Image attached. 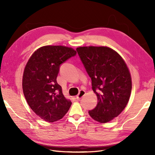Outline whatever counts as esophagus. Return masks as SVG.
<instances>
[{
  "label": "esophagus",
  "instance_id": "esophagus-1",
  "mask_svg": "<svg viewBox=\"0 0 155 155\" xmlns=\"http://www.w3.org/2000/svg\"><path fill=\"white\" fill-rule=\"evenodd\" d=\"M84 94H85V91H83V90H81V91H80L79 93H78V94L77 95V96L76 97V98H77L78 101H79L81 98L84 96Z\"/></svg>",
  "mask_w": 155,
  "mask_h": 155
}]
</instances>
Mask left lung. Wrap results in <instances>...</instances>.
Returning a JSON list of instances; mask_svg holds the SVG:
<instances>
[{
    "label": "left lung",
    "mask_w": 155,
    "mask_h": 155,
    "mask_svg": "<svg viewBox=\"0 0 155 155\" xmlns=\"http://www.w3.org/2000/svg\"><path fill=\"white\" fill-rule=\"evenodd\" d=\"M77 51L98 99L97 107L88 114L98 123H108L122 113L129 101L132 90L129 69L121 56L110 47H79Z\"/></svg>",
    "instance_id": "1"
}]
</instances>
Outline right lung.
<instances>
[{"label":"right lung","mask_w":155,"mask_h":155,"mask_svg":"<svg viewBox=\"0 0 155 155\" xmlns=\"http://www.w3.org/2000/svg\"><path fill=\"white\" fill-rule=\"evenodd\" d=\"M76 54L71 47L43 46L32 53L25 66L22 83L25 99L32 111L46 122L61 119L71 106L57 77L61 64Z\"/></svg>","instance_id":"add662e5"}]
</instances>
